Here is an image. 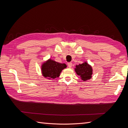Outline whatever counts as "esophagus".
Wrapping results in <instances>:
<instances>
[{
    "mask_svg": "<svg viewBox=\"0 0 128 128\" xmlns=\"http://www.w3.org/2000/svg\"><path fill=\"white\" fill-rule=\"evenodd\" d=\"M68 66L69 68H71L72 67V62H68Z\"/></svg>",
    "mask_w": 128,
    "mask_h": 128,
    "instance_id": "obj_1",
    "label": "esophagus"
}]
</instances>
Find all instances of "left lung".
Segmentation results:
<instances>
[{
    "mask_svg": "<svg viewBox=\"0 0 128 128\" xmlns=\"http://www.w3.org/2000/svg\"><path fill=\"white\" fill-rule=\"evenodd\" d=\"M75 70L81 80L86 81L91 78L92 75V68L90 64L86 62H84L82 64L76 66Z\"/></svg>",
    "mask_w": 128,
    "mask_h": 128,
    "instance_id": "obj_1",
    "label": "left lung"
}]
</instances>
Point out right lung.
I'll use <instances>...</instances> for the list:
<instances>
[{"label": "right lung", "instance_id": "add662e5", "mask_svg": "<svg viewBox=\"0 0 128 128\" xmlns=\"http://www.w3.org/2000/svg\"><path fill=\"white\" fill-rule=\"evenodd\" d=\"M66 67L65 64H61L50 59L42 65V75L48 79H54L59 77L62 70Z\"/></svg>", "mask_w": 128, "mask_h": 128}]
</instances>
